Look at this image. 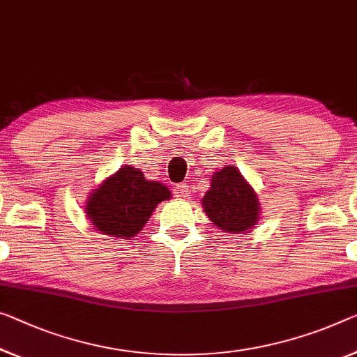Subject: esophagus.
<instances>
[{
	"label": "esophagus",
	"mask_w": 357,
	"mask_h": 357,
	"mask_svg": "<svg viewBox=\"0 0 357 357\" xmlns=\"http://www.w3.org/2000/svg\"><path fill=\"white\" fill-rule=\"evenodd\" d=\"M177 195H178L180 197H186V196H190V188H188V186H186V183H180V185H177Z\"/></svg>",
	"instance_id": "esophagus-1"
}]
</instances>
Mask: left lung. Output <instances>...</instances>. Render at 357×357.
I'll return each mask as SVG.
<instances>
[{
	"label": "left lung",
	"instance_id": "8db88e82",
	"mask_svg": "<svg viewBox=\"0 0 357 357\" xmlns=\"http://www.w3.org/2000/svg\"><path fill=\"white\" fill-rule=\"evenodd\" d=\"M202 211L223 233L243 234L260 218V201L255 190L238 167L227 166L213 172L211 188L201 199Z\"/></svg>",
	"mask_w": 357,
	"mask_h": 357
}]
</instances>
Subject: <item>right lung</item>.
<instances>
[{
  "instance_id": "right-lung-1",
  "label": "right lung",
  "mask_w": 357,
  "mask_h": 357,
  "mask_svg": "<svg viewBox=\"0 0 357 357\" xmlns=\"http://www.w3.org/2000/svg\"><path fill=\"white\" fill-rule=\"evenodd\" d=\"M171 197L166 185L146 180L140 169L128 164L91 191L84 213L102 234L130 239L144 229L158 204Z\"/></svg>"
}]
</instances>
